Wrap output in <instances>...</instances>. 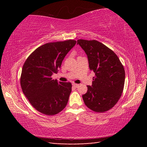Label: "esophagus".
Wrapping results in <instances>:
<instances>
[{
    "label": "esophagus",
    "instance_id": "34e87169",
    "mask_svg": "<svg viewBox=\"0 0 147 147\" xmlns=\"http://www.w3.org/2000/svg\"><path fill=\"white\" fill-rule=\"evenodd\" d=\"M73 86L74 87V88H78L79 87V84H73Z\"/></svg>",
    "mask_w": 147,
    "mask_h": 147
}]
</instances>
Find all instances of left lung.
<instances>
[{
    "instance_id": "obj_1",
    "label": "left lung",
    "mask_w": 147,
    "mask_h": 147,
    "mask_svg": "<svg viewBox=\"0 0 147 147\" xmlns=\"http://www.w3.org/2000/svg\"><path fill=\"white\" fill-rule=\"evenodd\" d=\"M88 58L89 67L95 76L92 85L82 95L86 106L95 112L112 108L123 93L125 71L118 56L108 47L96 40L78 39Z\"/></svg>"
}]
</instances>
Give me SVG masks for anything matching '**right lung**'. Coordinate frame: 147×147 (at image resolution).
Masks as SVG:
<instances>
[{"mask_svg": "<svg viewBox=\"0 0 147 147\" xmlns=\"http://www.w3.org/2000/svg\"><path fill=\"white\" fill-rule=\"evenodd\" d=\"M76 41L73 39L48 43L38 47L23 65L22 90L34 108L43 114L54 115L63 110L71 93L70 82L51 78Z\"/></svg>", "mask_w": 147, "mask_h": 147, "instance_id": "add662e5", "label": "right lung"}]
</instances>
